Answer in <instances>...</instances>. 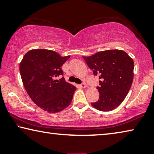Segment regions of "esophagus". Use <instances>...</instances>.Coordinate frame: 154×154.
<instances>
[{
	"mask_svg": "<svg viewBox=\"0 0 154 154\" xmlns=\"http://www.w3.org/2000/svg\"><path fill=\"white\" fill-rule=\"evenodd\" d=\"M79 87H80V88H86V85L85 84H82L79 85Z\"/></svg>",
	"mask_w": 154,
	"mask_h": 154,
	"instance_id": "1",
	"label": "esophagus"
}]
</instances>
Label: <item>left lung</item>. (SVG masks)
Returning a JSON list of instances; mask_svg holds the SVG:
<instances>
[{"mask_svg": "<svg viewBox=\"0 0 154 154\" xmlns=\"http://www.w3.org/2000/svg\"><path fill=\"white\" fill-rule=\"evenodd\" d=\"M93 74L101 79L100 99L91 105L101 111H111L120 106L129 91L134 79V63L125 51L109 50L83 57Z\"/></svg>", "mask_w": 154, "mask_h": 154, "instance_id": "obj_1", "label": "left lung"}]
</instances>
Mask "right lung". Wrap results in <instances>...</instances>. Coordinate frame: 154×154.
Wrapping results in <instances>:
<instances>
[{
  "instance_id": "obj_1",
  "label": "right lung",
  "mask_w": 154,
  "mask_h": 154,
  "mask_svg": "<svg viewBox=\"0 0 154 154\" xmlns=\"http://www.w3.org/2000/svg\"><path fill=\"white\" fill-rule=\"evenodd\" d=\"M70 56L61 57L53 50H31L20 63L22 82L31 100L48 113L65 109L72 102L76 87L65 81L61 66Z\"/></svg>"
}]
</instances>
